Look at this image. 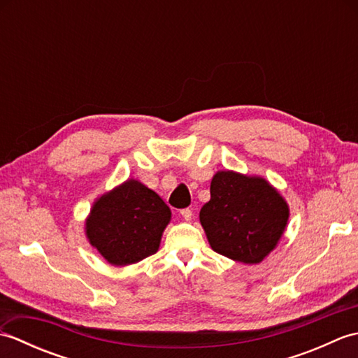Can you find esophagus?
I'll return each instance as SVG.
<instances>
[{
    "mask_svg": "<svg viewBox=\"0 0 358 358\" xmlns=\"http://www.w3.org/2000/svg\"><path fill=\"white\" fill-rule=\"evenodd\" d=\"M180 214H181V217H183L185 220H187V222H189V220L192 218V210L189 209V208H186V209H181V210H180Z\"/></svg>",
    "mask_w": 358,
    "mask_h": 358,
    "instance_id": "34e87169",
    "label": "esophagus"
}]
</instances>
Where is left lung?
<instances>
[{"label": "left lung", "instance_id": "left-lung-1", "mask_svg": "<svg viewBox=\"0 0 358 358\" xmlns=\"http://www.w3.org/2000/svg\"><path fill=\"white\" fill-rule=\"evenodd\" d=\"M289 218L283 196L262 177L218 171L200 210L210 248L231 260L257 264L277 246Z\"/></svg>", "mask_w": 358, "mask_h": 358}]
</instances>
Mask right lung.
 <instances>
[{
	"instance_id": "add662e5",
	"label": "right lung",
	"mask_w": 358,
	"mask_h": 358,
	"mask_svg": "<svg viewBox=\"0 0 358 358\" xmlns=\"http://www.w3.org/2000/svg\"><path fill=\"white\" fill-rule=\"evenodd\" d=\"M171 209L157 192L127 180L98 199L86 220V237L113 266H127L154 255Z\"/></svg>"
}]
</instances>
